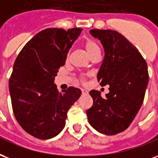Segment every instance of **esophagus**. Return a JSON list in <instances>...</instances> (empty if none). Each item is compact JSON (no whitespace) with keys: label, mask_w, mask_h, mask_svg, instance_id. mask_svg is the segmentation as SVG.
I'll return each instance as SVG.
<instances>
[{"label":"esophagus","mask_w":158,"mask_h":158,"mask_svg":"<svg viewBox=\"0 0 158 158\" xmlns=\"http://www.w3.org/2000/svg\"><path fill=\"white\" fill-rule=\"evenodd\" d=\"M81 93H82V94H87V92L86 90H83V89H81Z\"/></svg>","instance_id":"1"}]
</instances>
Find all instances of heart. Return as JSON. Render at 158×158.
I'll return each mask as SVG.
<instances>
[{"label":"heart","instance_id":"1","mask_svg":"<svg viewBox=\"0 0 158 158\" xmlns=\"http://www.w3.org/2000/svg\"><path fill=\"white\" fill-rule=\"evenodd\" d=\"M83 45L87 55H89L91 59L95 55H99V47L98 45V44L92 39H86L84 40ZM67 58H69V54L67 55Z\"/></svg>","mask_w":158,"mask_h":158}]
</instances>
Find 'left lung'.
<instances>
[{
    "label": "left lung",
    "mask_w": 158,
    "mask_h": 158,
    "mask_svg": "<svg viewBox=\"0 0 158 158\" xmlns=\"http://www.w3.org/2000/svg\"><path fill=\"white\" fill-rule=\"evenodd\" d=\"M101 41L104 59L98 73L101 86H109L106 98L90 91L93 104L87 110L90 125L100 133L112 135L126 130L143 103L148 84L146 60L138 49L114 30H90Z\"/></svg>",
    "instance_id": "obj_1"
}]
</instances>
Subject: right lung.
Returning a JSON list of instances; mask_svg holds the SVG:
<instances>
[{
  "label": "right lung",
  "mask_w": 158,
  "mask_h": 158,
  "mask_svg": "<svg viewBox=\"0 0 158 158\" xmlns=\"http://www.w3.org/2000/svg\"><path fill=\"white\" fill-rule=\"evenodd\" d=\"M82 28H47L25 44L15 60L9 91L15 118L24 131L38 139L60 133L69 109L81 91L70 87L58 92L55 77Z\"/></svg>",
  "instance_id": "1"
}]
</instances>
